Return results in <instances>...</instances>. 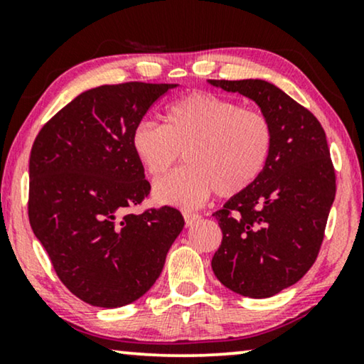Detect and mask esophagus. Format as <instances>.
Instances as JSON below:
<instances>
[{
  "instance_id": "esophagus-1",
  "label": "esophagus",
  "mask_w": 364,
  "mask_h": 364,
  "mask_svg": "<svg viewBox=\"0 0 364 364\" xmlns=\"http://www.w3.org/2000/svg\"><path fill=\"white\" fill-rule=\"evenodd\" d=\"M200 215L198 213H191V212H183V220H186V225L187 227H192L193 223H197L200 220Z\"/></svg>"
}]
</instances>
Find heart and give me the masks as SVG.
I'll list each match as a JSON object with an SVG mask.
<instances>
[{
    "label": "heart",
    "instance_id": "1",
    "mask_svg": "<svg viewBox=\"0 0 364 364\" xmlns=\"http://www.w3.org/2000/svg\"><path fill=\"white\" fill-rule=\"evenodd\" d=\"M267 116L210 92H192L171 104L164 126L142 121L131 146L149 176L162 177L181 161L188 166L154 187L157 202L193 208L215 191L233 197L252 187L265 171L273 149Z\"/></svg>",
    "mask_w": 364,
    "mask_h": 364
}]
</instances>
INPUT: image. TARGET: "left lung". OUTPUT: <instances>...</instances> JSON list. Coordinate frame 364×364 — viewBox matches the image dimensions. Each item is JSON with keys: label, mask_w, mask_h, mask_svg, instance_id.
Instances as JSON below:
<instances>
[{"label": "left lung", "mask_w": 364, "mask_h": 364, "mask_svg": "<svg viewBox=\"0 0 364 364\" xmlns=\"http://www.w3.org/2000/svg\"><path fill=\"white\" fill-rule=\"evenodd\" d=\"M208 82L257 102L275 137L260 178L213 213L222 243L212 270L238 295L273 296L310 270L325 237L336 193L326 134L308 109L272 82Z\"/></svg>", "instance_id": "1"}]
</instances>
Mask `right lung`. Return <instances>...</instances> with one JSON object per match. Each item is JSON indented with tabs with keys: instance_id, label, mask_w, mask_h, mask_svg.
Masks as SVG:
<instances>
[{
	"instance_id": "add662e5",
	"label": "right lung",
	"mask_w": 364,
	"mask_h": 364,
	"mask_svg": "<svg viewBox=\"0 0 364 364\" xmlns=\"http://www.w3.org/2000/svg\"><path fill=\"white\" fill-rule=\"evenodd\" d=\"M176 86L124 82L89 89L34 139L29 223L59 280L92 306H124L149 291L186 223L167 205L129 212L151 192L132 151V131Z\"/></svg>"
}]
</instances>
